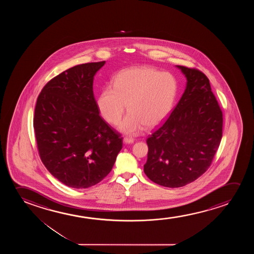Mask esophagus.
Instances as JSON below:
<instances>
[{"label":"esophagus","mask_w":254,"mask_h":254,"mask_svg":"<svg viewBox=\"0 0 254 254\" xmlns=\"http://www.w3.org/2000/svg\"><path fill=\"white\" fill-rule=\"evenodd\" d=\"M123 141H124V143H126V144H131V143L133 142V139L131 138V137H124Z\"/></svg>","instance_id":"esophagus-1"}]
</instances>
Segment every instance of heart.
Instances as JSON below:
<instances>
[{
    "instance_id": "heart-1",
    "label": "heart",
    "mask_w": 254,
    "mask_h": 254,
    "mask_svg": "<svg viewBox=\"0 0 254 254\" xmlns=\"http://www.w3.org/2000/svg\"><path fill=\"white\" fill-rule=\"evenodd\" d=\"M176 94L177 82L170 73L150 66L131 67L117 73L113 87L101 92L98 106L102 116L113 125L121 122L127 106L129 114L120 129L135 133L143 127L152 128L162 122L173 108Z\"/></svg>"
}]
</instances>
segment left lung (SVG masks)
I'll return each instance as SVG.
<instances>
[{
	"label": "left lung",
	"instance_id": "8db88e82",
	"mask_svg": "<svg viewBox=\"0 0 254 254\" xmlns=\"http://www.w3.org/2000/svg\"><path fill=\"white\" fill-rule=\"evenodd\" d=\"M187 88L170 116L146 139L144 172L166 188H181L206 172L222 138L223 113L209 79L194 67L177 66Z\"/></svg>",
	"mask_w": 254,
	"mask_h": 254
}]
</instances>
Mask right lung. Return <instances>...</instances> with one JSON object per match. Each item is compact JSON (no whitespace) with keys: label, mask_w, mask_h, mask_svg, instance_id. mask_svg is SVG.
<instances>
[{"label":"right lung","mask_w":254,"mask_h":254,"mask_svg":"<svg viewBox=\"0 0 254 254\" xmlns=\"http://www.w3.org/2000/svg\"><path fill=\"white\" fill-rule=\"evenodd\" d=\"M105 64L85 63L54 77L35 105L34 129L39 155L49 173L72 188L101 182L122 148V134L101 115L94 76Z\"/></svg>","instance_id":"obj_1"}]
</instances>
